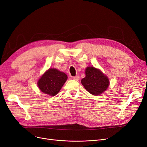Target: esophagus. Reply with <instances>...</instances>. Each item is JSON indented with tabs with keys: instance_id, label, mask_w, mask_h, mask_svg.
<instances>
[{
	"instance_id": "1",
	"label": "esophagus",
	"mask_w": 147,
	"mask_h": 147,
	"mask_svg": "<svg viewBox=\"0 0 147 147\" xmlns=\"http://www.w3.org/2000/svg\"><path fill=\"white\" fill-rule=\"evenodd\" d=\"M79 76H73V78H72V79H73V80H79Z\"/></svg>"
}]
</instances>
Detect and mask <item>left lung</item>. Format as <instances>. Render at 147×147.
I'll list each match as a JSON object with an SVG mask.
<instances>
[{
  "label": "left lung",
  "instance_id": "8db88e82",
  "mask_svg": "<svg viewBox=\"0 0 147 147\" xmlns=\"http://www.w3.org/2000/svg\"><path fill=\"white\" fill-rule=\"evenodd\" d=\"M85 74L86 76L81 80V83L91 94L99 95L108 87L109 80L99 69L93 67H87Z\"/></svg>",
  "mask_w": 147,
  "mask_h": 147
}]
</instances>
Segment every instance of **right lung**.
<instances>
[{
  "label": "right lung",
  "mask_w": 147,
  "mask_h": 147,
  "mask_svg": "<svg viewBox=\"0 0 147 147\" xmlns=\"http://www.w3.org/2000/svg\"><path fill=\"white\" fill-rule=\"evenodd\" d=\"M67 76L57 69L50 68L43 74L38 81V86L45 94L56 95L67 80Z\"/></svg>",
  "instance_id": "right-lung-1"
}]
</instances>
